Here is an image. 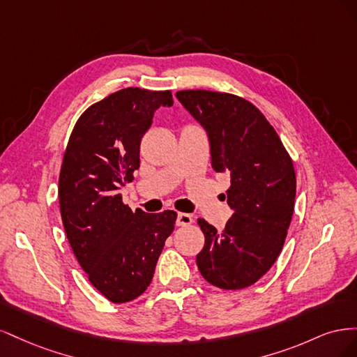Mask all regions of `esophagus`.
Masks as SVG:
<instances>
[{
    "mask_svg": "<svg viewBox=\"0 0 357 357\" xmlns=\"http://www.w3.org/2000/svg\"><path fill=\"white\" fill-rule=\"evenodd\" d=\"M193 223V218L190 214L186 213H178L177 214V225L178 226H189Z\"/></svg>",
    "mask_w": 357,
    "mask_h": 357,
    "instance_id": "1",
    "label": "esophagus"
}]
</instances>
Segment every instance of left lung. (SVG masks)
<instances>
[{"instance_id":"obj_1","label":"left lung","mask_w":357,"mask_h":357,"mask_svg":"<svg viewBox=\"0 0 357 357\" xmlns=\"http://www.w3.org/2000/svg\"><path fill=\"white\" fill-rule=\"evenodd\" d=\"M183 107L207 131L211 167L229 172L226 190L234 210L225 229L198 219L205 235L199 273L215 287L238 290L265 275L282 252L295 207L296 176L275 129L240 96L180 91Z\"/></svg>"}]
</instances>
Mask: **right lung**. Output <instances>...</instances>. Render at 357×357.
<instances>
[{
    "label": "right lung",
    "mask_w": 357,
    "mask_h": 357,
    "mask_svg": "<svg viewBox=\"0 0 357 357\" xmlns=\"http://www.w3.org/2000/svg\"><path fill=\"white\" fill-rule=\"evenodd\" d=\"M169 91L126 88L91 105L75 122L59 174L61 218L92 286L114 304L149 287L177 213L132 211L121 189L139 168V144Z\"/></svg>",
    "instance_id": "1"
}]
</instances>
